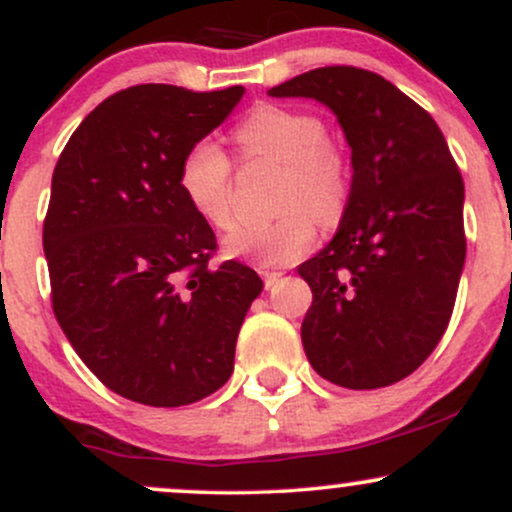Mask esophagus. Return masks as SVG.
<instances>
[{"mask_svg": "<svg viewBox=\"0 0 512 512\" xmlns=\"http://www.w3.org/2000/svg\"><path fill=\"white\" fill-rule=\"evenodd\" d=\"M260 274H262V281H264V286H267V289H272L276 281H279L281 276H284L281 272H276V269H272V272H269V269H262Z\"/></svg>", "mask_w": 512, "mask_h": 512, "instance_id": "esophagus-1", "label": "esophagus"}]
</instances>
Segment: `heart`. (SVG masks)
Returning a JSON list of instances; mask_svg holds the SVG:
<instances>
[{"instance_id": "b5f03b06", "label": "heart", "mask_w": 512, "mask_h": 512, "mask_svg": "<svg viewBox=\"0 0 512 512\" xmlns=\"http://www.w3.org/2000/svg\"><path fill=\"white\" fill-rule=\"evenodd\" d=\"M236 142L245 156L281 163L279 216L267 223H238L223 238L231 257L260 264H286L315 240V221L334 226L349 202V168L344 151L325 137L315 115L264 103L240 122ZM178 185L187 204L211 228L233 221V166L219 142L204 137L182 154Z\"/></svg>"}]
</instances>
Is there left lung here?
<instances>
[{"label": "left lung", "instance_id": "1", "mask_svg": "<svg viewBox=\"0 0 512 512\" xmlns=\"http://www.w3.org/2000/svg\"><path fill=\"white\" fill-rule=\"evenodd\" d=\"M269 96L325 103L354 166L337 236L298 267L313 291L305 356L349 390L397 383L433 354L460 286L464 182L448 142L419 103L368 69H310Z\"/></svg>", "mask_w": 512, "mask_h": 512}]
</instances>
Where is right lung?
Masks as SVG:
<instances>
[{
  "label": "right lung",
  "mask_w": 512,
  "mask_h": 512,
  "mask_svg": "<svg viewBox=\"0 0 512 512\" xmlns=\"http://www.w3.org/2000/svg\"><path fill=\"white\" fill-rule=\"evenodd\" d=\"M243 86L139 84L86 115L60 154L43 223L52 310L108 390L182 407L231 378L262 279L211 264L216 236L178 185L182 154L219 127Z\"/></svg>",
  "instance_id": "obj_1"
}]
</instances>
